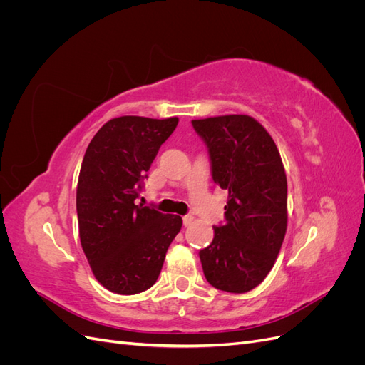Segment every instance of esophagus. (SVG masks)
<instances>
[{"instance_id": "1", "label": "esophagus", "mask_w": 365, "mask_h": 365, "mask_svg": "<svg viewBox=\"0 0 365 365\" xmlns=\"http://www.w3.org/2000/svg\"><path fill=\"white\" fill-rule=\"evenodd\" d=\"M192 222H193V216H192V215L182 216V224H184V227H189Z\"/></svg>"}]
</instances>
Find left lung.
<instances>
[{
    "label": "left lung",
    "mask_w": 365,
    "mask_h": 365,
    "mask_svg": "<svg viewBox=\"0 0 365 365\" xmlns=\"http://www.w3.org/2000/svg\"><path fill=\"white\" fill-rule=\"evenodd\" d=\"M208 150L210 170L228 190L224 224L200 251L207 282L216 289L244 294L267 277L288 224V182L274 140L248 115L192 120Z\"/></svg>",
    "instance_id": "obj_1"
}]
</instances>
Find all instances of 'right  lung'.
Returning <instances> with one entry per match:
<instances>
[{"mask_svg": "<svg viewBox=\"0 0 365 365\" xmlns=\"http://www.w3.org/2000/svg\"><path fill=\"white\" fill-rule=\"evenodd\" d=\"M176 125V117L113 118L85 152L76 195L81 244L96 279L111 292L149 289L181 230V216L135 204L152 161Z\"/></svg>", "mask_w": 365, "mask_h": 365, "instance_id": "obj_1", "label": "right lung"}]
</instances>
